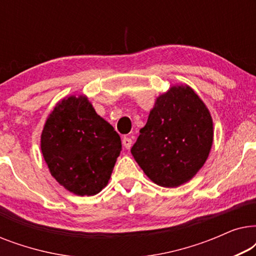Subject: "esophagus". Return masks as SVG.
Wrapping results in <instances>:
<instances>
[{"mask_svg":"<svg viewBox=\"0 0 256 256\" xmlns=\"http://www.w3.org/2000/svg\"><path fill=\"white\" fill-rule=\"evenodd\" d=\"M122 144H124V146L126 149H129L132 144V141L130 138H127V136H124V138H122Z\"/></svg>","mask_w":256,"mask_h":256,"instance_id":"esophagus-1","label":"esophagus"}]
</instances>
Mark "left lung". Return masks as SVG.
Instances as JSON below:
<instances>
[{
	"mask_svg": "<svg viewBox=\"0 0 256 256\" xmlns=\"http://www.w3.org/2000/svg\"><path fill=\"white\" fill-rule=\"evenodd\" d=\"M213 143L211 114L188 85L156 99L132 154L154 183L177 188L202 169Z\"/></svg>",
	"mask_w": 256,
	"mask_h": 256,
	"instance_id": "1",
	"label": "left lung"
}]
</instances>
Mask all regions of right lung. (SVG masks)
<instances>
[{"label": "right lung", "mask_w": 256, "mask_h": 256, "mask_svg": "<svg viewBox=\"0 0 256 256\" xmlns=\"http://www.w3.org/2000/svg\"><path fill=\"white\" fill-rule=\"evenodd\" d=\"M40 149L59 184L74 194L94 196L108 184L122 144L85 96H71L48 115Z\"/></svg>", "instance_id": "add662e5"}]
</instances>
